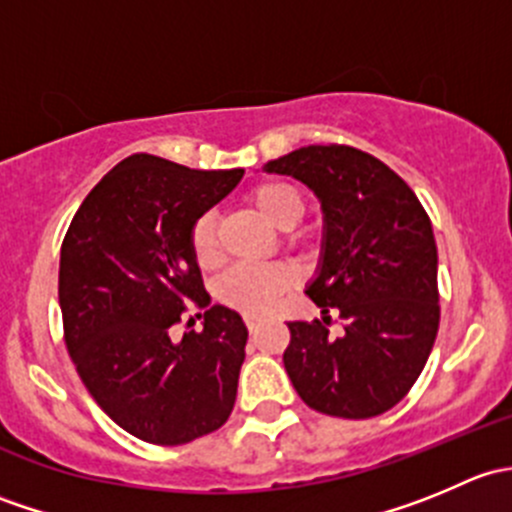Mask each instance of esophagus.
Returning <instances> with one entry per match:
<instances>
[{"instance_id":"1","label":"esophagus","mask_w":512,"mask_h":512,"mask_svg":"<svg viewBox=\"0 0 512 512\" xmlns=\"http://www.w3.org/2000/svg\"><path fill=\"white\" fill-rule=\"evenodd\" d=\"M245 324H247V329H250V332H255V327H257V317H252V314H247V317H245Z\"/></svg>"}]
</instances>
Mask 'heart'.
I'll return each mask as SVG.
<instances>
[{
  "label": "heart",
  "mask_w": 512,
  "mask_h": 512,
  "mask_svg": "<svg viewBox=\"0 0 512 512\" xmlns=\"http://www.w3.org/2000/svg\"><path fill=\"white\" fill-rule=\"evenodd\" d=\"M250 203L275 230H292L304 215V200L285 183H262L250 193ZM188 245L200 267L218 262V232L213 215H200L188 232ZM294 282L287 265L237 267L218 282L215 297L242 314H267L277 297Z\"/></svg>",
  "instance_id": "b5f03b06"
}]
</instances>
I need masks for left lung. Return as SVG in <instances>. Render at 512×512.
<instances>
[{"label":"left lung","mask_w":512,"mask_h":512,"mask_svg":"<svg viewBox=\"0 0 512 512\" xmlns=\"http://www.w3.org/2000/svg\"><path fill=\"white\" fill-rule=\"evenodd\" d=\"M322 203L324 240L307 294L322 319L289 322L285 369L309 409L371 418L399 404L438 334V252L416 193L352 146H304L270 160ZM337 308L343 332H328Z\"/></svg>","instance_id":"8db88e82"}]
</instances>
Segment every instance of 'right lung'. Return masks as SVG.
<instances>
[{
  "label": "right lung",
  "mask_w": 512,
  "mask_h": 512,
  "mask_svg": "<svg viewBox=\"0 0 512 512\" xmlns=\"http://www.w3.org/2000/svg\"><path fill=\"white\" fill-rule=\"evenodd\" d=\"M242 173L136 153L98 180L66 230V349L106 416L146 443L208 436L235 406L247 327L235 309L210 307L188 232ZM188 303L206 309L204 332L175 345L169 327Z\"/></svg>",
  "instance_id": "1"
}]
</instances>
